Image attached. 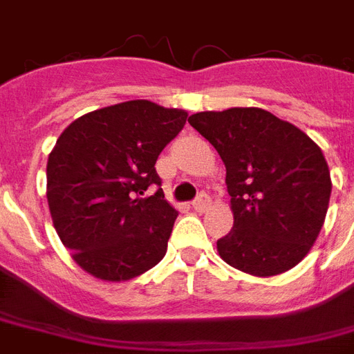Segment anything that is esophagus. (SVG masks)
<instances>
[{"mask_svg": "<svg viewBox=\"0 0 354 354\" xmlns=\"http://www.w3.org/2000/svg\"><path fill=\"white\" fill-rule=\"evenodd\" d=\"M193 208L197 210V212H203V210H207L208 205H210V197H208L207 193H199L197 197H195V201L192 203Z\"/></svg>", "mask_w": 354, "mask_h": 354, "instance_id": "obj_1", "label": "esophagus"}]
</instances>
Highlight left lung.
<instances>
[{
	"instance_id": "left-lung-1",
	"label": "left lung",
	"mask_w": 354,
	"mask_h": 354,
	"mask_svg": "<svg viewBox=\"0 0 354 354\" xmlns=\"http://www.w3.org/2000/svg\"><path fill=\"white\" fill-rule=\"evenodd\" d=\"M187 121L225 165L235 222L218 241L222 260L256 277L299 263L319 237L332 193L320 147L260 108L201 111Z\"/></svg>"
}]
</instances>
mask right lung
<instances>
[{"mask_svg":"<svg viewBox=\"0 0 354 354\" xmlns=\"http://www.w3.org/2000/svg\"><path fill=\"white\" fill-rule=\"evenodd\" d=\"M185 121L184 109L129 100L81 115L57 140L47 161L53 223L96 279L129 281L167 254L178 210L165 201L155 162Z\"/></svg>","mask_w":354,"mask_h":354,"instance_id":"add662e5","label":"right lung"}]
</instances>
